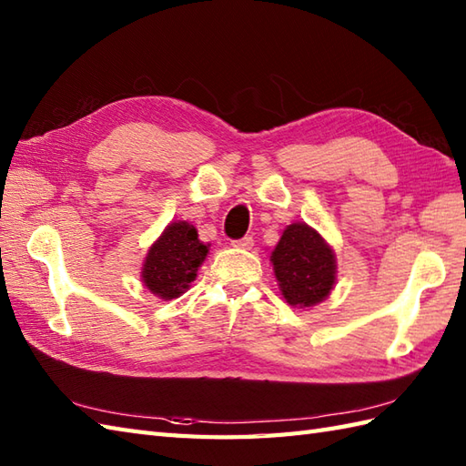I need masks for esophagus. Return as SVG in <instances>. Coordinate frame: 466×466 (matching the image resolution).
<instances>
[{"label": "esophagus", "mask_w": 466, "mask_h": 466, "mask_svg": "<svg viewBox=\"0 0 466 466\" xmlns=\"http://www.w3.org/2000/svg\"><path fill=\"white\" fill-rule=\"evenodd\" d=\"M232 246H234V248H240V250H252L254 240H252V238H248V236H246V238L234 240V242H232Z\"/></svg>", "instance_id": "34e87169"}]
</instances>
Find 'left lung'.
Listing matches in <instances>:
<instances>
[{"instance_id": "1", "label": "left lung", "mask_w": 466, "mask_h": 466, "mask_svg": "<svg viewBox=\"0 0 466 466\" xmlns=\"http://www.w3.org/2000/svg\"><path fill=\"white\" fill-rule=\"evenodd\" d=\"M282 296L294 309H310L330 296L336 284L332 246L306 222L286 226L270 254Z\"/></svg>"}]
</instances>
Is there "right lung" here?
Listing matches in <instances>:
<instances>
[{
  "instance_id": "1",
  "label": "right lung",
  "mask_w": 466,
  "mask_h": 466,
  "mask_svg": "<svg viewBox=\"0 0 466 466\" xmlns=\"http://www.w3.org/2000/svg\"><path fill=\"white\" fill-rule=\"evenodd\" d=\"M208 252L210 244L200 242L190 222H170L146 254L142 282L157 299L174 300L190 289Z\"/></svg>"
}]
</instances>
